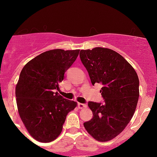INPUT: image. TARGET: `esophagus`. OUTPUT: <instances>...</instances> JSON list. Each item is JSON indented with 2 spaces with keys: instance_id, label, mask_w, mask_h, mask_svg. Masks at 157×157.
I'll return each mask as SVG.
<instances>
[{
  "instance_id": "34e87169",
  "label": "esophagus",
  "mask_w": 157,
  "mask_h": 157,
  "mask_svg": "<svg viewBox=\"0 0 157 157\" xmlns=\"http://www.w3.org/2000/svg\"><path fill=\"white\" fill-rule=\"evenodd\" d=\"M77 107H78V109H84V108L87 107V105H86V104H82V103H80V102H79V103L77 104Z\"/></svg>"
}]
</instances>
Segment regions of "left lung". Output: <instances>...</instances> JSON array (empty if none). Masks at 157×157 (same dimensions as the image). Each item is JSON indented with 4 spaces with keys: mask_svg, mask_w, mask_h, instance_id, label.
I'll list each match as a JSON object with an SVG mask.
<instances>
[{
    "mask_svg": "<svg viewBox=\"0 0 157 157\" xmlns=\"http://www.w3.org/2000/svg\"><path fill=\"white\" fill-rule=\"evenodd\" d=\"M80 57L92 85L102 86L100 93L105 102H89L93 117L83 125L95 140L109 141L125 129L135 112L140 96L137 74L122 55L110 48L80 50Z\"/></svg>",
    "mask_w": 157,
    "mask_h": 157,
    "instance_id": "8db88e82",
    "label": "left lung"
}]
</instances>
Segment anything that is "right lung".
I'll return each mask as SVG.
<instances>
[{"label":"right lung","mask_w":157,"mask_h":157,"mask_svg":"<svg viewBox=\"0 0 157 157\" xmlns=\"http://www.w3.org/2000/svg\"><path fill=\"white\" fill-rule=\"evenodd\" d=\"M80 50L45 52L25 65L15 89L20 117L30 135L50 142L62 132L66 116L77 102L57 93L64 74L76 60Z\"/></svg>","instance_id":"right-lung-1"}]
</instances>
